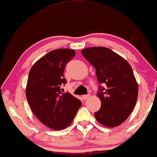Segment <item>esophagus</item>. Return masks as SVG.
Instances as JSON below:
<instances>
[{
    "mask_svg": "<svg viewBox=\"0 0 157 157\" xmlns=\"http://www.w3.org/2000/svg\"><path fill=\"white\" fill-rule=\"evenodd\" d=\"M90 96H91V95H90L89 94H86V95H83V96L82 97V98L84 100H87L88 98H89Z\"/></svg>",
    "mask_w": 157,
    "mask_h": 157,
    "instance_id": "1",
    "label": "esophagus"
}]
</instances>
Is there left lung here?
<instances>
[{
    "label": "left lung",
    "mask_w": 157,
    "mask_h": 157,
    "mask_svg": "<svg viewBox=\"0 0 157 157\" xmlns=\"http://www.w3.org/2000/svg\"><path fill=\"white\" fill-rule=\"evenodd\" d=\"M82 56L96 70L99 84L97 97L101 107L94 113L97 120L113 128L125 121L134 110L138 96V85L128 63L105 47L82 49Z\"/></svg>",
    "instance_id": "left-lung-1"
}]
</instances>
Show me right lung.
Returning <instances> with one entry per match:
<instances>
[{
	"mask_svg": "<svg viewBox=\"0 0 157 157\" xmlns=\"http://www.w3.org/2000/svg\"><path fill=\"white\" fill-rule=\"evenodd\" d=\"M75 55V50L69 48L53 50L37 60L29 74L27 101L36 117L54 130L68 127L82 105L61 88L66 83L65 67Z\"/></svg>",
	"mask_w": 157,
	"mask_h": 157,
	"instance_id": "add662e5",
	"label": "right lung"
}]
</instances>
